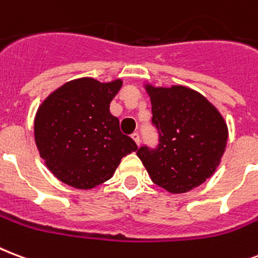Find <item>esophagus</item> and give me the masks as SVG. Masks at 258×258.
Returning <instances> with one entry per match:
<instances>
[{
	"label": "esophagus",
	"instance_id": "34e87169",
	"mask_svg": "<svg viewBox=\"0 0 258 258\" xmlns=\"http://www.w3.org/2000/svg\"><path fill=\"white\" fill-rule=\"evenodd\" d=\"M131 138H133L134 141H135V143H137L138 146L141 145V138H139V134H138V133H134L133 135H131Z\"/></svg>",
	"mask_w": 258,
	"mask_h": 258
}]
</instances>
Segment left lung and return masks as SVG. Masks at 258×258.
I'll return each instance as SVG.
<instances>
[{"label": "left lung", "instance_id": "1", "mask_svg": "<svg viewBox=\"0 0 258 258\" xmlns=\"http://www.w3.org/2000/svg\"><path fill=\"white\" fill-rule=\"evenodd\" d=\"M157 149L142 146L137 155L151 181L170 194H185L215 173L225 153L229 130L223 116L203 94L182 85H145Z\"/></svg>", "mask_w": 258, "mask_h": 258}]
</instances>
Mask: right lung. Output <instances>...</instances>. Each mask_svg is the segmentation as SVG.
Instances as JSON below:
<instances>
[{
	"label": "right lung",
	"instance_id": "obj_1",
	"mask_svg": "<svg viewBox=\"0 0 258 258\" xmlns=\"http://www.w3.org/2000/svg\"><path fill=\"white\" fill-rule=\"evenodd\" d=\"M121 85V80L77 78L59 86L37 108L35 143L58 180L92 189L113 176L123 157L138 150L109 112Z\"/></svg>",
	"mask_w": 258,
	"mask_h": 258
}]
</instances>
